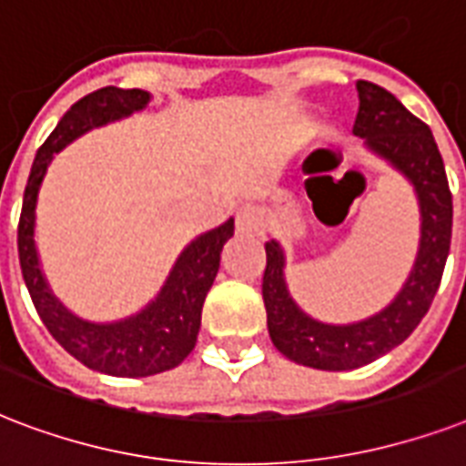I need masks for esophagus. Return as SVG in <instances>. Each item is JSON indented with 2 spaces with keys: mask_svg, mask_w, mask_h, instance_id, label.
<instances>
[{
  "mask_svg": "<svg viewBox=\"0 0 466 466\" xmlns=\"http://www.w3.org/2000/svg\"><path fill=\"white\" fill-rule=\"evenodd\" d=\"M262 211L258 207H252V204H243V207L236 211V230L238 233H243V236H252V233H259L262 228Z\"/></svg>",
  "mask_w": 466,
  "mask_h": 466,
  "instance_id": "1",
  "label": "esophagus"
}]
</instances>
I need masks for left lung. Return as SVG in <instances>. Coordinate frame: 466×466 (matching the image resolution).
<instances>
[{
    "mask_svg": "<svg viewBox=\"0 0 466 466\" xmlns=\"http://www.w3.org/2000/svg\"><path fill=\"white\" fill-rule=\"evenodd\" d=\"M357 138L364 150L413 187L420 214L418 250L401 289L384 309L350 323H326L294 301L287 284V252L277 238L265 243L262 299L267 330L287 360L323 371H348L380 360L401 345L423 320L442 279L452 238V194L431 128L384 86L357 82Z\"/></svg>",
    "mask_w": 466,
    "mask_h": 466,
    "instance_id": "left-lung-1",
    "label": "left lung"
}]
</instances>
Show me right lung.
Wrapping results in <instances>:
<instances>
[{"instance_id": "1", "label": "right lung", "mask_w": 466, "mask_h": 466, "mask_svg": "<svg viewBox=\"0 0 466 466\" xmlns=\"http://www.w3.org/2000/svg\"><path fill=\"white\" fill-rule=\"evenodd\" d=\"M150 102L153 95L146 89L104 86L72 104L35 153L21 207V274L43 326L75 360L109 377H153L184 362L197 345L201 306L221 267L223 245L233 236V218H228L189 240L169 267L160 291L124 319L86 320L70 311L50 289L35 243V208L50 162L79 136L146 111Z\"/></svg>"}]
</instances>
